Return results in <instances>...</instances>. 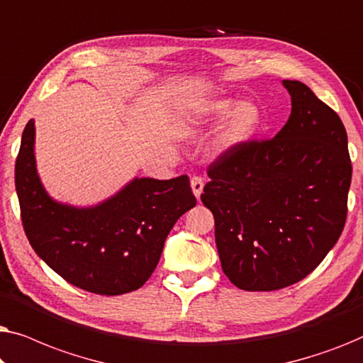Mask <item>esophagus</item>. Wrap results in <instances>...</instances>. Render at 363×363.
Segmentation results:
<instances>
[{
	"label": "esophagus",
	"mask_w": 363,
	"mask_h": 363,
	"mask_svg": "<svg viewBox=\"0 0 363 363\" xmlns=\"http://www.w3.org/2000/svg\"><path fill=\"white\" fill-rule=\"evenodd\" d=\"M203 186H205V182H203L201 177L191 178V191H193V195L196 196V200H200V196L203 193Z\"/></svg>",
	"instance_id": "1"
}]
</instances>
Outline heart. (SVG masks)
<instances>
[{
    "label": "heart",
    "mask_w": 363,
    "mask_h": 363,
    "mask_svg": "<svg viewBox=\"0 0 363 363\" xmlns=\"http://www.w3.org/2000/svg\"><path fill=\"white\" fill-rule=\"evenodd\" d=\"M225 120L216 135V148L221 153L235 152L250 143L262 125V112L255 102L235 99H201L195 102L186 121L191 132H203Z\"/></svg>",
    "instance_id": "1"
}]
</instances>
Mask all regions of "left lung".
<instances>
[{"label": "left lung", "instance_id": "obj_1", "mask_svg": "<svg viewBox=\"0 0 363 363\" xmlns=\"http://www.w3.org/2000/svg\"><path fill=\"white\" fill-rule=\"evenodd\" d=\"M282 86L292 106L286 125L218 158L201 195L215 216L223 271L245 291L304 279L345 225L352 165L344 123L306 84Z\"/></svg>", "mask_w": 363, "mask_h": 363}]
</instances>
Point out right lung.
<instances>
[{"label": "right lung", "mask_w": 363, "mask_h": 363, "mask_svg": "<svg viewBox=\"0 0 363 363\" xmlns=\"http://www.w3.org/2000/svg\"><path fill=\"white\" fill-rule=\"evenodd\" d=\"M36 125L21 137L14 183L21 220L36 255L72 286L118 296L145 284L160 261L168 233L196 205L186 175L172 180L132 178L89 206L54 200L36 165Z\"/></svg>", "instance_id": "obj_1"}]
</instances>
